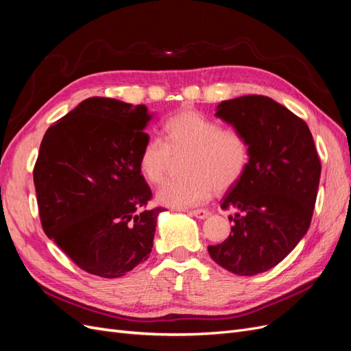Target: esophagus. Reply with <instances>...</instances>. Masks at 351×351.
<instances>
[{
	"mask_svg": "<svg viewBox=\"0 0 351 351\" xmlns=\"http://www.w3.org/2000/svg\"><path fill=\"white\" fill-rule=\"evenodd\" d=\"M189 214L199 218V219H205V218H208L210 215V212L206 210V209H195V210H190Z\"/></svg>",
	"mask_w": 351,
	"mask_h": 351,
	"instance_id": "obj_1",
	"label": "esophagus"
}]
</instances>
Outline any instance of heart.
Instances as JSON below:
<instances>
[{
  "label": "heart",
  "instance_id": "obj_1",
  "mask_svg": "<svg viewBox=\"0 0 351 351\" xmlns=\"http://www.w3.org/2000/svg\"><path fill=\"white\" fill-rule=\"evenodd\" d=\"M164 142L149 137L139 154L137 165L151 184L162 183L173 156L187 154L183 178L169 180L156 195L169 208L204 204L212 195L236 186L250 162L247 137L239 129L222 127L197 111L184 110L168 117L162 125Z\"/></svg>",
  "mask_w": 351,
  "mask_h": 351
}]
</instances>
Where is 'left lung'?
I'll list each match as a JSON object with an SVG mask.
<instances>
[{"instance_id": "8db88e82", "label": "left lung", "mask_w": 351, "mask_h": 351, "mask_svg": "<svg viewBox=\"0 0 351 351\" xmlns=\"http://www.w3.org/2000/svg\"><path fill=\"white\" fill-rule=\"evenodd\" d=\"M217 117L247 137L250 162L221 204L237 209L230 236L208 252L232 274L256 275L278 265L309 230L321 161L307 124L268 97L222 101Z\"/></svg>"}]
</instances>
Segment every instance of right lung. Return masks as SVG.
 I'll return each instance as SVG.
<instances>
[{"label": "right lung", "instance_id": "1", "mask_svg": "<svg viewBox=\"0 0 351 351\" xmlns=\"http://www.w3.org/2000/svg\"><path fill=\"white\" fill-rule=\"evenodd\" d=\"M145 105L89 98L52 124L34 168L45 234L83 271L119 278L149 258L156 218L137 159Z\"/></svg>", "mask_w": 351, "mask_h": 351}]
</instances>
